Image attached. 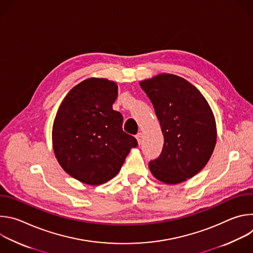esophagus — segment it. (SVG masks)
I'll use <instances>...</instances> for the list:
<instances>
[{"instance_id":"esophagus-1","label":"esophagus","mask_w":253,"mask_h":253,"mask_svg":"<svg viewBox=\"0 0 253 253\" xmlns=\"http://www.w3.org/2000/svg\"><path fill=\"white\" fill-rule=\"evenodd\" d=\"M135 137H136V139H137L138 143H139V144H141V142H142V138H143V136H142V133H141V132L137 133Z\"/></svg>"}]
</instances>
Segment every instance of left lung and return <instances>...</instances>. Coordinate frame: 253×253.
Returning <instances> with one entry per match:
<instances>
[{
    "label": "left lung",
    "instance_id": "8db88e82",
    "mask_svg": "<svg viewBox=\"0 0 253 253\" xmlns=\"http://www.w3.org/2000/svg\"><path fill=\"white\" fill-rule=\"evenodd\" d=\"M160 122L164 144L149 162L160 181L177 184L197 174L208 162L216 143V124L203 95L185 79L161 74L142 81Z\"/></svg>",
    "mask_w": 253,
    "mask_h": 253
}]
</instances>
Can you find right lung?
I'll return each mask as SVG.
<instances>
[{
    "label": "right lung",
    "instance_id": "right-lung-1",
    "mask_svg": "<svg viewBox=\"0 0 253 253\" xmlns=\"http://www.w3.org/2000/svg\"><path fill=\"white\" fill-rule=\"evenodd\" d=\"M117 85L87 79L62 101L53 125V147L62 168L79 181L98 185L121 169L135 137L123 131V116L113 110Z\"/></svg>",
    "mask_w": 253,
    "mask_h": 253
}]
</instances>
